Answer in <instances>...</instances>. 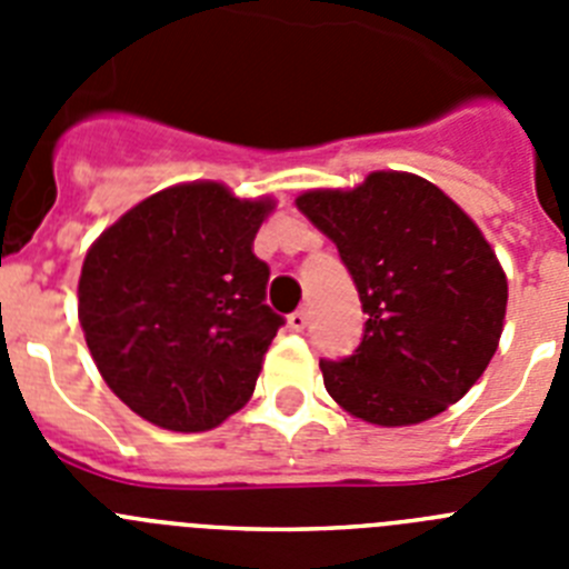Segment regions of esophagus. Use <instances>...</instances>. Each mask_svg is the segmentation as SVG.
Here are the masks:
<instances>
[{"label":"esophagus","mask_w":569,"mask_h":569,"mask_svg":"<svg viewBox=\"0 0 569 569\" xmlns=\"http://www.w3.org/2000/svg\"><path fill=\"white\" fill-rule=\"evenodd\" d=\"M308 321H310L308 310H296V313H290V316H288L290 330H296V333H301V330L308 328Z\"/></svg>","instance_id":"esophagus-1"}]
</instances>
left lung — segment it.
<instances>
[{"instance_id":"1","label":"left lung","mask_w":569,"mask_h":569,"mask_svg":"<svg viewBox=\"0 0 569 569\" xmlns=\"http://www.w3.org/2000/svg\"><path fill=\"white\" fill-rule=\"evenodd\" d=\"M296 204L333 239L367 313L359 350L319 361L330 399L379 427L445 413L479 381L505 330L507 276L479 224L405 170L305 190Z\"/></svg>"}]
</instances>
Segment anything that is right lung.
I'll list each match as a JSON object with an SVG mask.
<instances>
[{"label": "right lung", "mask_w": 569, "mask_h": 569, "mask_svg": "<svg viewBox=\"0 0 569 569\" xmlns=\"http://www.w3.org/2000/svg\"><path fill=\"white\" fill-rule=\"evenodd\" d=\"M273 196L222 182L148 196L99 233L79 276V325L104 385L136 416L204 433L248 405L281 316L253 253Z\"/></svg>", "instance_id": "right-lung-1"}]
</instances>
